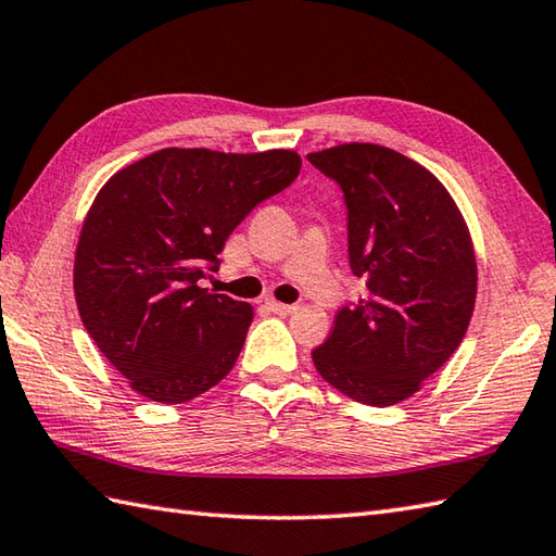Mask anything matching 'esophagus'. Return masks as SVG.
<instances>
[{
	"mask_svg": "<svg viewBox=\"0 0 556 556\" xmlns=\"http://www.w3.org/2000/svg\"><path fill=\"white\" fill-rule=\"evenodd\" d=\"M267 308H269L271 313H277V315H291V313L299 311V305H293V303H279V301H267Z\"/></svg>",
	"mask_w": 556,
	"mask_h": 556,
	"instance_id": "esophagus-1",
	"label": "esophagus"
}]
</instances>
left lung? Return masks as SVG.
<instances>
[{
	"label": "left lung",
	"mask_w": 556,
	"mask_h": 556,
	"mask_svg": "<svg viewBox=\"0 0 556 556\" xmlns=\"http://www.w3.org/2000/svg\"><path fill=\"white\" fill-rule=\"evenodd\" d=\"M308 160L344 191L349 263L365 281L313 363L353 401L394 406L466 337L478 293L473 239L442 181L392 148L344 143Z\"/></svg>",
	"instance_id": "obj_1"
}]
</instances>
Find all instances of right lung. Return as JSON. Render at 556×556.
<instances>
[{
    "mask_svg": "<svg viewBox=\"0 0 556 556\" xmlns=\"http://www.w3.org/2000/svg\"><path fill=\"white\" fill-rule=\"evenodd\" d=\"M299 172L293 150L164 148L100 188L78 236L74 293L83 327L134 392L184 404L229 375L253 308L198 281L248 212Z\"/></svg>",
    "mask_w": 556,
    "mask_h": 556,
    "instance_id": "right-lung-1",
    "label": "right lung"
}]
</instances>
